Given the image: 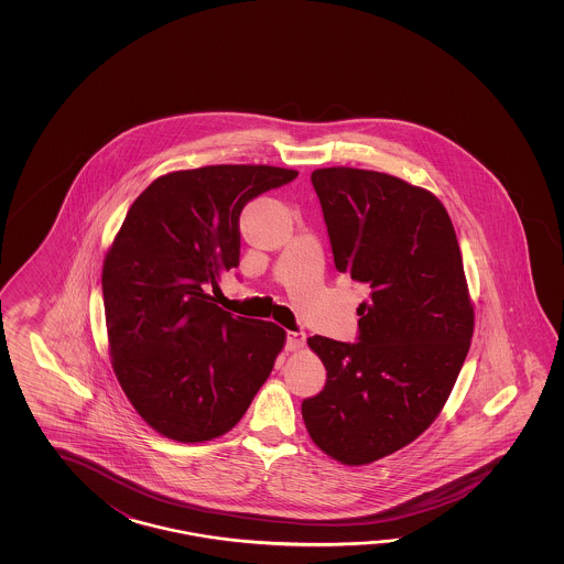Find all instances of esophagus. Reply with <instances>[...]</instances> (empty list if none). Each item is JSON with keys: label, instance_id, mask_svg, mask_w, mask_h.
Wrapping results in <instances>:
<instances>
[{"label": "esophagus", "instance_id": "obj_1", "mask_svg": "<svg viewBox=\"0 0 564 564\" xmlns=\"http://www.w3.org/2000/svg\"><path fill=\"white\" fill-rule=\"evenodd\" d=\"M306 335L302 330H288L286 333V348L288 350H299L304 347Z\"/></svg>", "mask_w": 564, "mask_h": 564}]
</instances>
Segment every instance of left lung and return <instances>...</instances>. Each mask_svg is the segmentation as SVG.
<instances>
[{"label": "left lung", "mask_w": 564, "mask_h": 564, "mask_svg": "<svg viewBox=\"0 0 564 564\" xmlns=\"http://www.w3.org/2000/svg\"><path fill=\"white\" fill-rule=\"evenodd\" d=\"M340 274L369 290L357 343L308 338L326 383L302 401L312 442L347 466L393 454L425 432L466 360L474 308L456 231L442 202L365 169H316Z\"/></svg>", "instance_id": "8db88e82"}]
</instances>
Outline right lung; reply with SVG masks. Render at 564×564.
<instances>
[{
  "label": "right lung",
  "mask_w": 564,
  "mask_h": 564,
  "mask_svg": "<svg viewBox=\"0 0 564 564\" xmlns=\"http://www.w3.org/2000/svg\"><path fill=\"white\" fill-rule=\"evenodd\" d=\"M299 177L292 169L212 165L144 189L102 268L112 369L155 432L195 444L229 432L274 369L286 333L234 316L212 294L240 264V214Z\"/></svg>",
  "instance_id": "obj_1"
}]
</instances>
